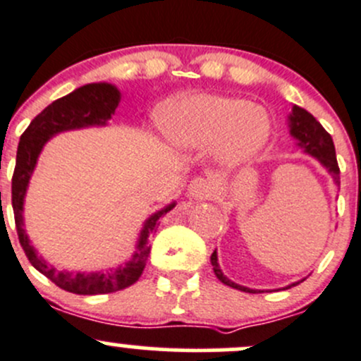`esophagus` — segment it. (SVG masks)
<instances>
[{
    "label": "esophagus",
    "instance_id": "esophagus-1",
    "mask_svg": "<svg viewBox=\"0 0 361 361\" xmlns=\"http://www.w3.org/2000/svg\"><path fill=\"white\" fill-rule=\"evenodd\" d=\"M212 192H214V183L211 180H206V178H195L188 185V195L192 199L204 200L207 197H211Z\"/></svg>",
    "mask_w": 361,
    "mask_h": 361
}]
</instances>
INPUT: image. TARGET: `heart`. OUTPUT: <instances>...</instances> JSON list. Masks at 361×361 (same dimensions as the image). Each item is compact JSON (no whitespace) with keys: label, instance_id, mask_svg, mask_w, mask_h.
<instances>
[{"label":"heart","instance_id":"1","mask_svg":"<svg viewBox=\"0 0 361 361\" xmlns=\"http://www.w3.org/2000/svg\"><path fill=\"white\" fill-rule=\"evenodd\" d=\"M166 138L185 150L216 147L228 166L252 161L271 136V119L259 105L221 94H190L168 102L159 112Z\"/></svg>","mask_w":361,"mask_h":361}]
</instances>
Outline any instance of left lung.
Segmentation results:
<instances>
[{"label": "left lung", "mask_w": 361, "mask_h": 361, "mask_svg": "<svg viewBox=\"0 0 361 361\" xmlns=\"http://www.w3.org/2000/svg\"><path fill=\"white\" fill-rule=\"evenodd\" d=\"M287 121H289V133L292 138L295 140V145H298L299 149H302L305 154H308L311 157L317 159V161L327 169V173L331 174L334 183L339 187L341 185L339 166H337L336 147H334L332 136L324 130V126H322V124L318 123V121L314 119L308 111L298 107V105H292V112L289 114V119ZM211 264H212V270H214V275L218 276V280H221L225 286L233 287V289L242 290V292H249V294L261 292L256 289H249V287H244V286H238V283L231 282L228 276L223 275L221 268H219L218 254H216V250L211 256ZM299 282H302V280H299ZM299 282L290 283V286H287L286 289L298 286Z\"/></svg>", "instance_id": "8db88e82"}]
</instances>
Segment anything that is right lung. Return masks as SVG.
<instances>
[{"instance_id": "obj_1", "label": "right lung", "mask_w": 361, "mask_h": 361, "mask_svg": "<svg viewBox=\"0 0 361 361\" xmlns=\"http://www.w3.org/2000/svg\"><path fill=\"white\" fill-rule=\"evenodd\" d=\"M121 102V91L111 82H91L74 90L67 97L59 98L48 105L43 112L30 121L29 128L22 133L17 149L13 178H11V206H13L15 226L22 249L37 271L51 280L60 289L72 294L94 295L123 290L133 286L142 276L147 259L150 254V235L157 228V221L162 214L176 206L171 202L161 211L154 212L140 231L135 252L124 267L111 268L105 271H67L56 270L43 256L37 254L30 244L24 228V199L27 193L30 176L37 164L41 150L47 142L63 131L81 130V128L105 126L112 119L117 105Z\"/></svg>"}]
</instances>
